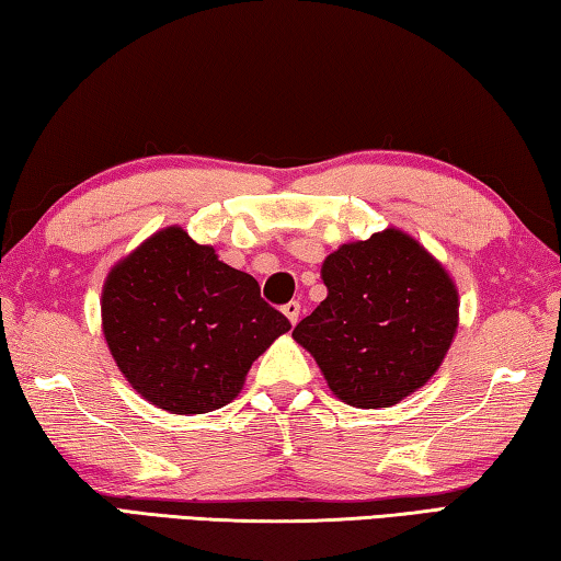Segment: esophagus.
I'll return each instance as SVG.
<instances>
[{"instance_id": "1", "label": "esophagus", "mask_w": 561, "mask_h": 561, "mask_svg": "<svg viewBox=\"0 0 561 561\" xmlns=\"http://www.w3.org/2000/svg\"><path fill=\"white\" fill-rule=\"evenodd\" d=\"M282 311H284V317L291 321V324H297L299 317H301V304L299 301H289V304H284Z\"/></svg>"}]
</instances>
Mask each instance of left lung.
I'll return each mask as SVG.
<instances>
[{
  "mask_svg": "<svg viewBox=\"0 0 561 561\" xmlns=\"http://www.w3.org/2000/svg\"><path fill=\"white\" fill-rule=\"evenodd\" d=\"M327 299L294 327L331 391L354 408H391L438 371L458 331V287L403 230L341 244L321 264Z\"/></svg>",
  "mask_w": 561,
  "mask_h": 561,
  "instance_id": "left-lung-1",
  "label": "left lung"
}]
</instances>
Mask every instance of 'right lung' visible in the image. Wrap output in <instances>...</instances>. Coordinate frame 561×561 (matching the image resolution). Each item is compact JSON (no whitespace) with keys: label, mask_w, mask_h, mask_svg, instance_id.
<instances>
[{"label":"right lung","mask_w":561,"mask_h":561,"mask_svg":"<svg viewBox=\"0 0 561 561\" xmlns=\"http://www.w3.org/2000/svg\"><path fill=\"white\" fill-rule=\"evenodd\" d=\"M101 329L126 381L168 413H210L287 334V317L215 247L170 225L116 262L103 282Z\"/></svg>","instance_id":"obj_1"}]
</instances>
